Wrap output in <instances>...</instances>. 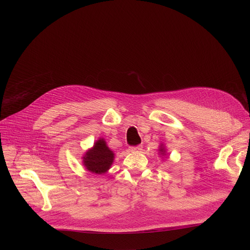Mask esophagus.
I'll use <instances>...</instances> for the list:
<instances>
[{
	"mask_svg": "<svg viewBox=\"0 0 250 250\" xmlns=\"http://www.w3.org/2000/svg\"><path fill=\"white\" fill-rule=\"evenodd\" d=\"M142 146H136V147H130L129 148V151L130 152H139V151H141L142 150Z\"/></svg>",
	"mask_w": 250,
	"mask_h": 250,
	"instance_id": "1",
	"label": "esophagus"
}]
</instances>
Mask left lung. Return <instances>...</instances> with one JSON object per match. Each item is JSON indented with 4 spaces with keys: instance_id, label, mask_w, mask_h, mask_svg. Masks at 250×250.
<instances>
[{
    "instance_id": "1",
    "label": "left lung",
    "mask_w": 250,
    "mask_h": 250,
    "mask_svg": "<svg viewBox=\"0 0 250 250\" xmlns=\"http://www.w3.org/2000/svg\"><path fill=\"white\" fill-rule=\"evenodd\" d=\"M158 151H159V154H160V155H162V157L167 155V153H166V147H165V145H164L163 143H161V144H160V146H159Z\"/></svg>"
}]
</instances>
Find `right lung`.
<instances>
[{
    "label": "right lung",
    "instance_id": "obj_1",
    "mask_svg": "<svg viewBox=\"0 0 250 250\" xmlns=\"http://www.w3.org/2000/svg\"><path fill=\"white\" fill-rule=\"evenodd\" d=\"M114 161V153L103 138H99L82 157V163L89 172L104 174L110 169Z\"/></svg>",
    "mask_w": 250,
    "mask_h": 250
}]
</instances>
